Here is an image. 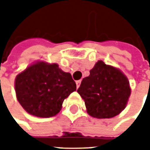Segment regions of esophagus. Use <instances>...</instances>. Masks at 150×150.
I'll return each instance as SVG.
<instances>
[{
	"label": "esophagus",
	"instance_id": "obj_1",
	"mask_svg": "<svg viewBox=\"0 0 150 150\" xmlns=\"http://www.w3.org/2000/svg\"><path fill=\"white\" fill-rule=\"evenodd\" d=\"M76 84H77V88H79V86H80V84H81V80L76 81Z\"/></svg>",
	"mask_w": 150,
	"mask_h": 150
}]
</instances>
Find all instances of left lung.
I'll return each mask as SVG.
<instances>
[{
    "label": "left lung",
    "mask_w": 150,
    "mask_h": 150,
    "mask_svg": "<svg viewBox=\"0 0 150 150\" xmlns=\"http://www.w3.org/2000/svg\"><path fill=\"white\" fill-rule=\"evenodd\" d=\"M78 93L90 116L110 118L125 108L131 93L129 82L119 69L98 61L83 79Z\"/></svg>",
    "instance_id": "left-lung-1"
}]
</instances>
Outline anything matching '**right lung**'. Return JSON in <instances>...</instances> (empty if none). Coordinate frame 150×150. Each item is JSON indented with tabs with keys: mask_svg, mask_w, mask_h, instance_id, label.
<instances>
[{
	"mask_svg": "<svg viewBox=\"0 0 150 150\" xmlns=\"http://www.w3.org/2000/svg\"><path fill=\"white\" fill-rule=\"evenodd\" d=\"M77 87L72 75L57 63L38 62L15 79L17 100L26 112L40 118H50L60 112L62 103Z\"/></svg>",
	"mask_w": 150,
	"mask_h": 150,
	"instance_id": "obj_1",
	"label": "right lung"
}]
</instances>
